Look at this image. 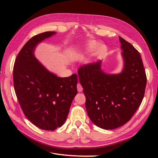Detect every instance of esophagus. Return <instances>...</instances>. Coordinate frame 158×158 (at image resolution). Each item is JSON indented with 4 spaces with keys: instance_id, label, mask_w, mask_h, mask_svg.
Segmentation results:
<instances>
[{
    "instance_id": "obj_1",
    "label": "esophagus",
    "mask_w": 158,
    "mask_h": 158,
    "mask_svg": "<svg viewBox=\"0 0 158 158\" xmlns=\"http://www.w3.org/2000/svg\"><path fill=\"white\" fill-rule=\"evenodd\" d=\"M77 89H78V91L79 92H82L83 88H82V85H81V84H77Z\"/></svg>"
}]
</instances>
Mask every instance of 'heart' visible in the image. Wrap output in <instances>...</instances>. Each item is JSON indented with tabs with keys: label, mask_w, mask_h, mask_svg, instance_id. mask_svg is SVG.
Returning <instances> with one entry per match:
<instances>
[{
	"label": "heart",
	"mask_w": 158,
	"mask_h": 158,
	"mask_svg": "<svg viewBox=\"0 0 158 158\" xmlns=\"http://www.w3.org/2000/svg\"><path fill=\"white\" fill-rule=\"evenodd\" d=\"M97 46V43L95 42L94 41H89L88 42H87L86 44H85L84 49H82V52H88L93 51L95 47ZM106 50V47H105L103 45H99L98 48L96 49V51H95V55H99L100 54H102V52H103ZM79 55L78 52L76 53V55Z\"/></svg>",
	"instance_id": "obj_1"
}]
</instances>
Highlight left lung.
I'll return each mask as SVG.
<instances>
[{
    "mask_svg": "<svg viewBox=\"0 0 158 158\" xmlns=\"http://www.w3.org/2000/svg\"><path fill=\"white\" fill-rule=\"evenodd\" d=\"M119 41L124 63L121 73H106L101 60L78 70L88 117L94 125L106 130L131 120L144 98L147 82L139 52L121 37Z\"/></svg>",
    "mask_w": 158,
    "mask_h": 158,
    "instance_id": "left-lung-1",
    "label": "left lung"
}]
</instances>
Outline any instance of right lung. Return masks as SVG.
Instances as JSON below:
<instances>
[{"label":"right lung","mask_w":158,"mask_h":158,"mask_svg":"<svg viewBox=\"0 0 158 158\" xmlns=\"http://www.w3.org/2000/svg\"><path fill=\"white\" fill-rule=\"evenodd\" d=\"M55 34V31H46L31 37L18 53L13 70L14 89L23 113L45 131L63 125L78 93L77 75L59 77L34 56L36 46Z\"/></svg>","instance_id":"right-lung-1"}]
</instances>
